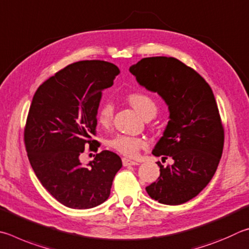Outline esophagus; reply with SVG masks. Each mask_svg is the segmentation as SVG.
<instances>
[{
  "label": "esophagus",
  "mask_w": 249,
  "mask_h": 249,
  "mask_svg": "<svg viewBox=\"0 0 249 249\" xmlns=\"http://www.w3.org/2000/svg\"><path fill=\"white\" fill-rule=\"evenodd\" d=\"M122 164H124V166H132V165H138L137 162H134V160H128V159H122Z\"/></svg>",
  "instance_id": "34e87169"
}]
</instances>
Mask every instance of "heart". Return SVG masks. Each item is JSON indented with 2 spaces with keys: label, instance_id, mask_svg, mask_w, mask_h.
Segmentation results:
<instances>
[{
  "label": "heart",
  "instance_id": "heart-1",
  "mask_svg": "<svg viewBox=\"0 0 249 249\" xmlns=\"http://www.w3.org/2000/svg\"><path fill=\"white\" fill-rule=\"evenodd\" d=\"M128 102L143 118L153 116L158 111V106L154 99L149 94L143 91H134L128 95ZM113 116V105L110 102L104 103L97 112V121L102 127H107L111 122ZM110 146L120 153L129 158H134L141 150L145 149L147 143L142 138L130 136H117L110 141Z\"/></svg>",
  "mask_w": 249,
  "mask_h": 249
}]
</instances>
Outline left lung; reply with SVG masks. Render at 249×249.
Returning a JSON list of instances; mask_svg holds the SVG:
<instances>
[{
  "label": "left lung",
  "instance_id": "8db88e82",
  "mask_svg": "<svg viewBox=\"0 0 249 249\" xmlns=\"http://www.w3.org/2000/svg\"><path fill=\"white\" fill-rule=\"evenodd\" d=\"M140 85L158 91L168 105L169 121L152 154L172 158L160 166L146 193L160 203L178 206L206 188L224 146V128L210 85L199 73L172 56L143 58L130 67Z\"/></svg>",
  "mask_w": 249,
  "mask_h": 249
}]
</instances>
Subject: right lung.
I'll return each mask as SVG.
<instances>
[{
  "instance_id": "add662e5",
  "label": "right lung",
  "mask_w": 249,
  "mask_h": 249,
  "mask_svg": "<svg viewBox=\"0 0 249 249\" xmlns=\"http://www.w3.org/2000/svg\"><path fill=\"white\" fill-rule=\"evenodd\" d=\"M120 73L100 60L78 61L56 72L38 87L24 129L28 160L41 185L63 206L89 209L110 195L121 159L102 151L84 167L85 147L97 152L94 140L102 91Z\"/></svg>"
}]
</instances>
